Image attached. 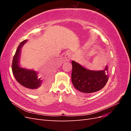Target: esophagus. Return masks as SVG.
<instances>
[{
    "label": "esophagus",
    "mask_w": 131,
    "mask_h": 131,
    "mask_svg": "<svg viewBox=\"0 0 131 131\" xmlns=\"http://www.w3.org/2000/svg\"><path fill=\"white\" fill-rule=\"evenodd\" d=\"M65 58H66V60L68 62H69L70 60V59L72 58V54H71V53L70 52H67L66 54Z\"/></svg>",
    "instance_id": "34e87169"
}]
</instances>
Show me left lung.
Masks as SVG:
<instances>
[{"label":"left lung","instance_id":"8db88e82","mask_svg":"<svg viewBox=\"0 0 131 131\" xmlns=\"http://www.w3.org/2000/svg\"><path fill=\"white\" fill-rule=\"evenodd\" d=\"M72 81L75 89L84 93H91L102 89L109 79V67L102 70H90L74 61Z\"/></svg>","mask_w":131,"mask_h":131}]
</instances>
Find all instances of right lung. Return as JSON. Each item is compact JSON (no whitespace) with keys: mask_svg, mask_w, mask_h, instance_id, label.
<instances>
[{"mask_svg":"<svg viewBox=\"0 0 131 131\" xmlns=\"http://www.w3.org/2000/svg\"><path fill=\"white\" fill-rule=\"evenodd\" d=\"M27 40L22 41L17 47L14 55L12 69L14 77L17 81L22 86L26 88L31 93H38L45 90L50 85V78L46 79V81L42 84L41 78H39L38 72L33 69L22 68L19 64V58L21 56V49Z\"/></svg>","mask_w":131,"mask_h":131,"instance_id":"1","label":"right lung"}]
</instances>
